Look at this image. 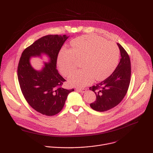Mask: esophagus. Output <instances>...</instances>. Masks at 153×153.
<instances>
[{"label":"esophagus","instance_id":"obj_1","mask_svg":"<svg viewBox=\"0 0 153 153\" xmlns=\"http://www.w3.org/2000/svg\"><path fill=\"white\" fill-rule=\"evenodd\" d=\"M76 91L80 92V93H84L86 91V89H81V88H76Z\"/></svg>","mask_w":153,"mask_h":153}]
</instances>
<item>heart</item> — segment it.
Segmentation results:
<instances>
[{
	"mask_svg": "<svg viewBox=\"0 0 153 153\" xmlns=\"http://www.w3.org/2000/svg\"><path fill=\"white\" fill-rule=\"evenodd\" d=\"M71 44V49L62 48L57 58L59 69L64 76H68L74 70L76 60H82V69L69 77L71 85L83 87L92 83L94 78L103 80L116 68L119 51L114 43L97 36L86 35L73 40Z\"/></svg>",
	"mask_w": 153,
	"mask_h": 153,
	"instance_id": "b5f03b06",
	"label": "heart"
}]
</instances>
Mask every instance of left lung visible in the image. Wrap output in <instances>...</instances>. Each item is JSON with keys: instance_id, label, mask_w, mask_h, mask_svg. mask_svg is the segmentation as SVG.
<instances>
[{"instance_id": "obj_1", "label": "left lung", "mask_w": 153, "mask_h": 153, "mask_svg": "<svg viewBox=\"0 0 153 153\" xmlns=\"http://www.w3.org/2000/svg\"><path fill=\"white\" fill-rule=\"evenodd\" d=\"M120 52V60L114 72L100 83L90 87L96 96L90 104L94 110L103 112L115 107L124 98L130 83L131 62L125 49L117 43ZM97 92H95V91Z\"/></svg>"}]
</instances>
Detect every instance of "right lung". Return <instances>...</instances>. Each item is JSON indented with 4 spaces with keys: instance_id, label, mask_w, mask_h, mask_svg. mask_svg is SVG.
Wrapping results in <instances>:
<instances>
[{
    "instance_id": "1",
    "label": "right lung",
    "mask_w": 153,
    "mask_h": 153,
    "mask_svg": "<svg viewBox=\"0 0 153 153\" xmlns=\"http://www.w3.org/2000/svg\"><path fill=\"white\" fill-rule=\"evenodd\" d=\"M68 37L57 34L43 36L23 51L19 62L17 76L22 93L28 104L43 115L59 113L69 93L74 91L62 88L66 80L56 68L59 52ZM43 54L49 57V62L44 63L40 71H36L31 66L30 59L41 57Z\"/></svg>"
}]
</instances>
